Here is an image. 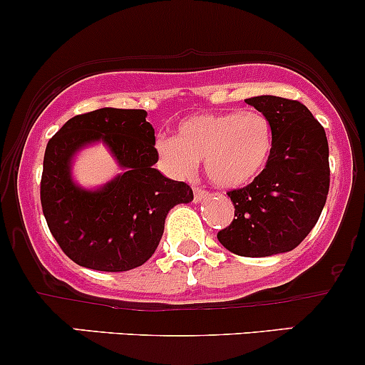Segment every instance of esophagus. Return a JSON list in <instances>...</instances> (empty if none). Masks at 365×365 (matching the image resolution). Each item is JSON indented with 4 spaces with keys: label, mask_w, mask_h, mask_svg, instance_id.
<instances>
[{
    "label": "esophagus",
    "mask_w": 365,
    "mask_h": 365,
    "mask_svg": "<svg viewBox=\"0 0 365 365\" xmlns=\"http://www.w3.org/2000/svg\"><path fill=\"white\" fill-rule=\"evenodd\" d=\"M208 197H210V194L206 192V190L194 189V201L195 202H202V201H205V199H208Z\"/></svg>",
    "instance_id": "esophagus-1"
}]
</instances>
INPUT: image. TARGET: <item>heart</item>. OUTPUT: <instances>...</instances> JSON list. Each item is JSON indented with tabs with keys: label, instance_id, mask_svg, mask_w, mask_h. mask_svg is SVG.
Segmentation results:
<instances>
[{
	"label": "heart",
	"instance_id": "1",
	"mask_svg": "<svg viewBox=\"0 0 365 365\" xmlns=\"http://www.w3.org/2000/svg\"><path fill=\"white\" fill-rule=\"evenodd\" d=\"M273 129L260 112L202 113L185 118L175 138H160L157 152L171 173L190 175L197 160L220 189L250 185L273 152Z\"/></svg>",
	"mask_w": 365,
	"mask_h": 365
}]
</instances>
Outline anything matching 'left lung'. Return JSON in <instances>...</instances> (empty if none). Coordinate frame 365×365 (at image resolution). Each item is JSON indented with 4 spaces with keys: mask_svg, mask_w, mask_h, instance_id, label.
<instances>
[{
    "mask_svg": "<svg viewBox=\"0 0 365 365\" xmlns=\"http://www.w3.org/2000/svg\"><path fill=\"white\" fill-rule=\"evenodd\" d=\"M245 101L271 122L273 152L250 185L227 192L236 218L217 237L236 255L269 257L294 250L320 218L331 183L329 143L302 103L276 96Z\"/></svg>",
    "mask_w": 365,
    "mask_h": 365,
    "instance_id": "1",
    "label": "left lung"
}]
</instances>
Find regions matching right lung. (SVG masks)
Instances as JSON below:
<instances>
[{
  "label": "right lung",
  "instance_id": "1",
  "mask_svg": "<svg viewBox=\"0 0 365 365\" xmlns=\"http://www.w3.org/2000/svg\"><path fill=\"white\" fill-rule=\"evenodd\" d=\"M101 140L125 170L94 191L76 186L71 160L83 146ZM155 133L145 110L99 108L70 118L48 140L40 197L45 220L61 250L78 266L129 271L147 262L164 232L173 206L190 202L185 182L166 178Z\"/></svg>",
  "mask_w": 365,
  "mask_h": 365
}]
</instances>
